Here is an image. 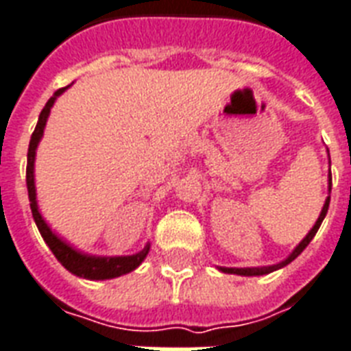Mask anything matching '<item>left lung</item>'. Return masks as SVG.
I'll return each mask as SVG.
<instances>
[{
  "mask_svg": "<svg viewBox=\"0 0 351 351\" xmlns=\"http://www.w3.org/2000/svg\"><path fill=\"white\" fill-rule=\"evenodd\" d=\"M329 191H331V171H329ZM329 201H331V197H328V199H326V204H324V208H322L320 217H318V221L314 223V227L311 228V232H308V234L303 238V241H301L300 245H298V247L292 251V255L288 256L285 262L277 264V266H268V268H219V269H221V271H225V274H236V275H264V274H269V271H274V269H279V268H282V266L290 264V262L294 261V258H298V256L303 253V249L307 247L308 243H311V240H313L314 236H316V232H318V228H320L322 221H324V217H326V214H328Z\"/></svg>",
  "mask_w": 351,
  "mask_h": 351,
  "instance_id": "1",
  "label": "left lung"
}]
</instances>
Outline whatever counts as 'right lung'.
Masks as SVG:
<instances>
[{"label":"right lung","mask_w":351,"mask_h":351,"mask_svg":"<svg viewBox=\"0 0 351 351\" xmlns=\"http://www.w3.org/2000/svg\"><path fill=\"white\" fill-rule=\"evenodd\" d=\"M66 87L56 90V95L51 96L50 100L46 102L44 110L40 111L38 115V123L35 126V132L31 136L29 149H27V169H25V184H27V195H29V204H31V214H33V219L37 223L38 232L44 238V241L48 243V247L51 249V253L56 255V258L64 268L69 269L70 274L77 275V277H85V279H93V281H102V279H113V277H119V275L130 274L132 269H136L145 256L149 253L150 245L139 251L137 255L132 256H89L83 255L76 249H72L69 243H64L63 240H59L53 232L50 230V227L46 225V221L43 219V215L38 214L37 208V193H35V176H33V163H35V150H37V145L40 141V137L44 134V126H46V121H48V115H50V110L56 98Z\"/></svg>","instance_id":"1"}]
</instances>
